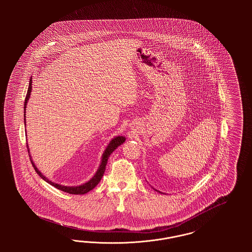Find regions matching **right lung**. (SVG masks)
Instances as JSON below:
<instances>
[{
    "mask_svg": "<svg viewBox=\"0 0 252 252\" xmlns=\"http://www.w3.org/2000/svg\"><path fill=\"white\" fill-rule=\"evenodd\" d=\"M32 77L30 78V81H29V87H28V91H27V94L25 97V101H24V126H25V109H26V105L28 103V100H29V97H30V94H31V91H32ZM126 141V138L123 137V136H118V137H115L113 138L110 143L108 144L107 148L105 149V152L103 153V156H102V160H101V163H100V166L98 168L97 172L95 173V175L94 176V178L92 180H89L88 182H86L84 184H81L79 186H63V185H60L58 183H55L51 180H49L46 177H44L39 171L38 169L36 168L34 161L32 160V158L30 156V152H29V146L26 143V146H27V149H28V154L30 157V160L32 162V165L34 166V169L36 172V174L42 179L43 180H45L46 182H48L49 184H51L52 186L56 187L57 189L61 190L63 192H68V193H71V194H84L86 192H90L91 190H93L96 185L100 182V180L102 179L104 173H105V170H106V165H107V162H108V157L110 156V154L119 146L121 144H123L124 142Z\"/></svg>",
    "mask_w": 252,
    "mask_h": 252,
    "instance_id": "add662e5",
    "label": "right lung"
}]
</instances>
